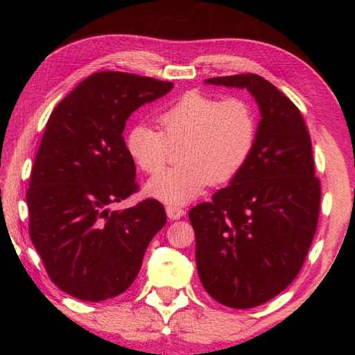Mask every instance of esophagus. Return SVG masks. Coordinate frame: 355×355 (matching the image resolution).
Listing matches in <instances>:
<instances>
[{
    "instance_id": "1",
    "label": "esophagus",
    "mask_w": 355,
    "mask_h": 355,
    "mask_svg": "<svg viewBox=\"0 0 355 355\" xmlns=\"http://www.w3.org/2000/svg\"><path fill=\"white\" fill-rule=\"evenodd\" d=\"M166 213H167V218H169L171 220H175V219H180L183 218V216L186 214V211L183 208L180 207H173V205H169L166 208Z\"/></svg>"
}]
</instances>
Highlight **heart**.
<instances>
[{
	"label": "heart",
	"instance_id": "b5f03b06",
	"mask_svg": "<svg viewBox=\"0 0 355 355\" xmlns=\"http://www.w3.org/2000/svg\"><path fill=\"white\" fill-rule=\"evenodd\" d=\"M159 130L136 125L125 147L142 172L155 175L164 168L171 148L182 146L184 164L152 178L147 192L169 205L196 199L208 183L230 182L254 150L258 120L243 97L219 100L202 92H186L158 114Z\"/></svg>",
	"mask_w": 355,
	"mask_h": 355
}]
</instances>
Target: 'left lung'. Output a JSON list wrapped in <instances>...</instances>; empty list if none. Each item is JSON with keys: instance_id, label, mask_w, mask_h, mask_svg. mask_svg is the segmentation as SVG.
I'll return each instance as SVG.
<instances>
[{"instance_id": "8db88e82", "label": "left lung", "mask_w": 355, "mask_h": 355, "mask_svg": "<svg viewBox=\"0 0 355 355\" xmlns=\"http://www.w3.org/2000/svg\"><path fill=\"white\" fill-rule=\"evenodd\" d=\"M209 84L245 87L261 120L248 163L211 202L189 211L203 288L230 309H252L296 279L320 218L321 183L302 114L255 73L216 76Z\"/></svg>"}]
</instances>
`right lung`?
Wrapping results in <instances>:
<instances>
[{
    "instance_id": "obj_1",
    "label": "right lung",
    "mask_w": 355,
    "mask_h": 355,
    "mask_svg": "<svg viewBox=\"0 0 355 355\" xmlns=\"http://www.w3.org/2000/svg\"><path fill=\"white\" fill-rule=\"evenodd\" d=\"M172 87L148 76L98 71L48 119L26 191L29 236L48 277L70 296L100 302L122 294L166 225L164 207L155 199L123 211L110 205L139 189L125 123Z\"/></svg>"
}]
</instances>
